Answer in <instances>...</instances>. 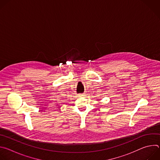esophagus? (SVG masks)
<instances>
[{"mask_svg": "<svg viewBox=\"0 0 160 160\" xmlns=\"http://www.w3.org/2000/svg\"><path fill=\"white\" fill-rule=\"evenodd\" d=\"M84 95L83 94H80V96H83Z\"/></svg>", "mask_w": 160, "mask_h": 160, "instance_id": "esophagus-1", "label": "esophagus"}]
</instances>
